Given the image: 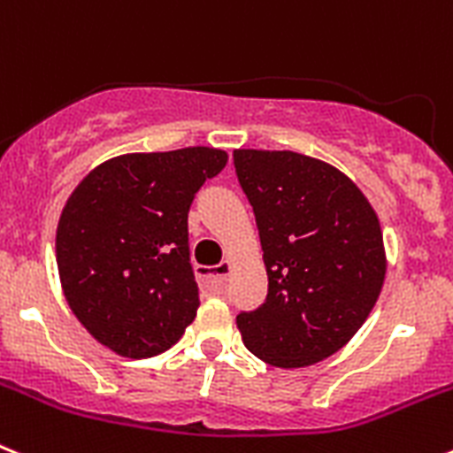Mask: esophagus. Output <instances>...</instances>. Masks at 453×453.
Masks as SVG:
<instances>
[{
	"label": "esophagus",
	"mask_w": 453,
	"mask_h": 453,
	"mask_svg": "<svg viewBox=\"0 0 453 453\" xmlns=\"http://www.w3.org/2000/svg\"><path fill=\"white\" fill-rule=\"evenodd\" d=\"M231 272V263H219V265L213 267H197V276L202 279V283L211 290H222L224 283H226V276Z\"/></svg>",
	"instance_id": "34e87169"
}]
</instances>
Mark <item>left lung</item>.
Returning a JSON list of instances; mask_svg holds the SVG:
<instances>
[{"label":"left lung","instance_id":"1","mask_svg":"<svg viewBox=\"0 0 453 453\" xmlns=\"http://www.w3.org/2000/svg\"><path fill=\"white\" fill-rule=\"evenodd\" d=\"M261 235L267 297L235 318L242 342L276 367H306L354 338L386 279L383 234L358 186L297 151L235 150Z\"/></svg>","mask_w":453,"mask_h":453}]
</instances>
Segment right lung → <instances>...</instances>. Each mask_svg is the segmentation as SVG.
I'll return each mask as SVG.
<instances>
[{
	"instance_id": "right-lung-1",
	"label": "right lung",
	"mask_w": 453,
	"mask_h": 453,
	"mask_svg": "<svg viewBox=\"0 0 453 453\" xmlns=\"http://www.w3.org/2000/svg\"><path fill=\"white\" fill-rule=\"evenodd\" d=\"M226 161L213 147L124 154L74 188L56 229V263L72 313L104 347L151 358L195 319L188 211Z\"/></svg>"
}]
</instances>
